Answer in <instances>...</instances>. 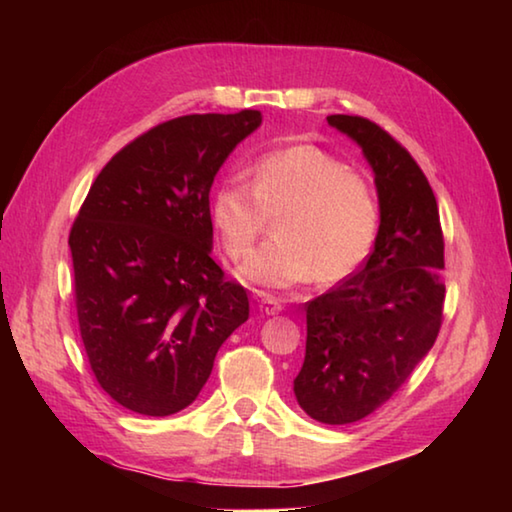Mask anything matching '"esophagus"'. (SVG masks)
<instances>
[{"label": "esophagus", "mask_w": 512, "mask_h": 512, "mask_svg": "<svg viewBox=\"0 0 512 512\" xmlns=\"http://www.w3.org/2000/svg\"><path fill=\"white\" fill-rule=\"evenodd\" d=\"M259 309H262L266 316H275V314H280L284 307H282L280 300L266 296V298H262V302H259Z\"/></svg>", "instance_id": "obj_1"}]
</instances>
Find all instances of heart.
I'll list each match as a JSON object with an SVG mask.
<instances>
[{"instance_id":"heart-1","label":"heart","mask_w":512,"mask_h":512,"mask_svg":"<svg viewBox=\"0 0 512 512\" xmlns=\"http://www.w3.org/2000/svg\"><path fill=\"white\" fill-rule=\"evenodd\" d=\"M250 176V185H219L210 201L212 225L232 259L248 255L277 214V237L239 266L250 287L287 291L314 275L336 282L366 262L379 230V201L366 176L314 144L268 151Z\"/></svg>"}]
</instances>
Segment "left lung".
Wrapping results in <instances>:
<instances>
[{"mask_svg":"<svg viewBox=\"0 0 512 512\" xmlns=\"http://www.w3.org/2000/svg\"><path fill=\"white\" fill-rule=\"evenodd\" d=\"M375 176L379 230L357 275L307 302L305 363L293 393L309 418L350 424L377 411L436 343L445 300L438 203L422 169L377 124L329 115Z\"/></svg>","mask_w":512,"mask_h":512,"instance_id":"obj_1","label":"left lung"}]
</instances>
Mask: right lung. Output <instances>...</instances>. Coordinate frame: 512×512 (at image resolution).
<instances>
[{
	"instance_id": "obj_1",
	"label": "right lung",
	"mask_w": 512,
	"mask_h": 512,
	"mask_svg": "<svg viewBox=\"0 0 512 512\" xmlns=\"http://www.w3.org/2000/svg\"><path fill=\"white\" fill-rule=\"evenodd\" d=\"M259 126V110L164 121L101 169L76 216L81 339L101 388L128 411H183L248 320L246 289L212 259L210 189Z\"/></svg>"
}]
</instances>
